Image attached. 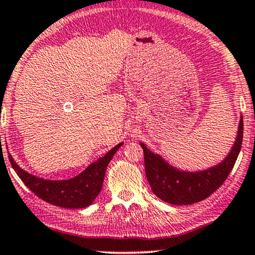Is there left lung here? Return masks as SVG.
<instances>
[{"instance_id":"obj_1","label":"left lung","mask_w":255,"mask_h":255,"mask_svg":"<svg viewBox=\"0 0 255 255\" xmlns=\"http://www.w3.org/2000/svg\"><path fill=\"white\" fill-rule=\"evenodd\" d=\"M244 133L243 117L238 134L229 155L215 167L202 171H182L168 164L161 156L149 150L141 142L144 154V169L149 185L158 198L174 205H189L204 201L220 188L232 170L242 149Z\"/></svg>"}]
</instances>
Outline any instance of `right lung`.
Here are the masks:
<instances>
[{
	"label": "right lung",
	"mask_w": 255,
	"mask_h": 255,
	"mask_svg": "<svg viewBox=\"0 0 255 255\" xmlns=\"http://www.w3.org/2000/svg\"><path fill=\"white\" fill-rule=\"evenodd\" d=\"M121 145L122 142L112 148L97 162L91 163L81 174L65 181H50L36 177L19 168L11 155L9 154L8 157L22 182L43 201L60 208L84 209L92 204L99 195L108 163Z\"/></svg>",
	"instance_id": "right-lung-1"
}]
</instances>
